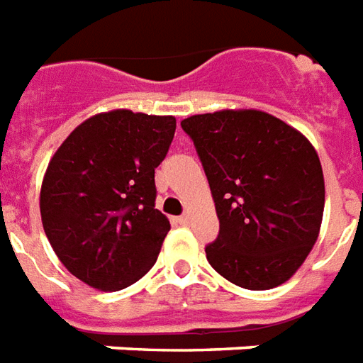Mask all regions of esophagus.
Masks as SVG:
<instances>
[{
    "label": "esophagus",
    "instance_id": "1",
    "mask_svg": "<svg viewBox=\"0 0 363 363\" xmlns=\"http://www.w3.org/2000/svg\"><path fill=\"white\" fill-rule=\"evenodd\" d=\"M189 221H190V217L186 216V213H184V216H181V217H179V219H177V223H181V225H189Z\"/></svg>",
    "mask_w": 363,
    "mask_h": 363
}]
</instances>
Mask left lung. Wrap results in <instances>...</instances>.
<instances>
[{"mask_svg": "<svg viewBox=\"0 0 363 363\" xmlns=\"http://www.w3.org/2000/svg\"><path fill=\"white\" fill-rule=\"evenodd\" d=\"M194 142L219 217L209 265L248 291H269L296 273L318 240L325 182L304 134L256 109L192 115Z\"/></svg>", "mask_w": 363, "mask_h": 363, "instance_id": "left-lung-1", "label": "left lung"}]
</instances>
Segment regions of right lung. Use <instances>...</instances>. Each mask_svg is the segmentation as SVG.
Instances as JSON below:
<instances>
[{"instance_id": "right-lung-1", "label": "right lung", "mask_w": 363, "mask_h": 363, "mask_svg": "<svg viewBox=\"0 0 363 363\" xmlns=\"http://www.w3.org/2000/svg\"><path fill=\"white\" fill-rule=\"evenodd\" d=\"M171 115L115 109L74 128L53 154L42 182L40 213L61 264L99 291L144 277L171 225L155 209V167L165 160Z\"/></svg>"}]
</instances>
